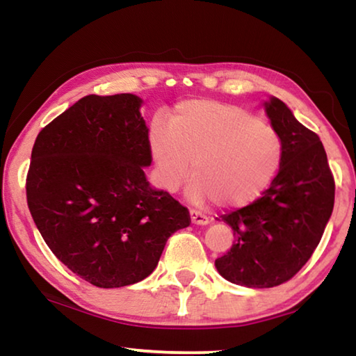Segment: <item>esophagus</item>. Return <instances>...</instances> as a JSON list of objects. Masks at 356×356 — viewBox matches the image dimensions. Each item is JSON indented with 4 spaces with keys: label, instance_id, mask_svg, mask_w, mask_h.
<instances>
[{
    "label": "esophagus",
    "instance_id": "esophagus-1",
    "mask_svg": "<svg viewBox=\"0 0 356 356\" xmlns=\"http://www.w3.org/2000/svg\"><path fill=\"white\" fill-rule=\"evenodd\" d=\"M190 216H191V222H195V225L204 226L209 222V216L201 213V212H197V210H190Z\"/></svg>",
    "mask_w": 356,
    "mask_h": 356
}]
</instances>
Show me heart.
I'll return each mask as SVG.
<instances>
[{
  "mask_svg": "<svg viewBox=\"0 0 356 356\" xmlns=\"http://www.w3.org/2000/svg\"><path fill=\"white\" fill-rule=\"evenodd\" d=\"M149 146L156 179L176 191L190 174L188 197L246 206L272 184L282 161V140L272 124L237 105L186 100L171 116V127L154 120Z\"/></svg>",
  "mask_w": 356,
  "mask_h": 356,
  "instance_id": "heart-1",
  "label": "heart"
}]
</instances>
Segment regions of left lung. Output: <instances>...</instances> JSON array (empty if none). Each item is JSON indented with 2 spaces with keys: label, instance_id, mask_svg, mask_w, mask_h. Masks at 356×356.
Instances as JSON below:
<instances>
[{
  "label": "left lung",
  "instance_id": "left-lung-1",
  "mask_svg": "<svg viewBox=\"0 0 356 356\" xmlns=\"http://www.w3.org/2000/svg\"><path fill=\"white\" fill-rule=\"evenodd\" d=\"M265 110L282 140L280 172L254 202L221 215L236 242L215 261L222 278L257 289L280 286L300 272L334 206V177L321 138L280 99L272 97Z\"/></svg>",
  "mask_w": 356,
  "mask_h": 356
}]
</instances>
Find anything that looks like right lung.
I'll return each instance as SVG.
<instances>
[{"label": "right lung", "instance_id": "obj_1", "mask_svg": "<svg viewBox=\"0 0 356 356\" xmlns=\"http://www.w3.org/2000/svg\"><path fill=\"white\" fill-rule=\"evenodd\" d=\"M140 106L134 94L80 99L39 131L26 176L48 248L104 289L147 278L171 234L191 222L188 209L144 176L152 154Z\"/></svg>", "mask_w": 356, "mask_h": 356}]
</instances>
